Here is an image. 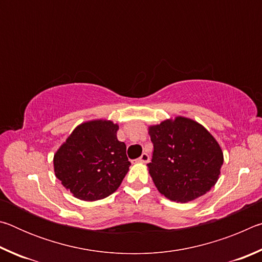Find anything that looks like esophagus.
I'll use <instances>...</instances> for the list:
<instances>
[{
	"mask_svg": "<svg viewBox=\"0 0 262 262\" xmlns=\"http://www.w3.org/2000/svg\"><path fill=\"white\" fill-rule=\"evenodd\" d=\"M150 161V157L148 154H142V156L140 158H137V162L140 163H148Z\"/></svg>",
	"mask_w": 262,
	"mask_h": 262,
	"instance_id": "1",
	"label": "esophagus"
}]
</instances>
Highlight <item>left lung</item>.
I'll return each mask as SVG.
<instances>
[{"instance_id": "8db88e82", "label": "left lung", "mask_w": 262, "mask_h": 262, "mask_svg": "<svg viewBox=\"0 0 262 262\" xmlns=\"http://www.w3.org/2000/svg\"><path fill=\"white\" fill-rule=\"evenodd\" d=\"M154 144L149 173L159 193L171 201L188 202L214 186L223 165L220 144L205 127L177 117L149 127Z\"/></svg>"}]
</instances>
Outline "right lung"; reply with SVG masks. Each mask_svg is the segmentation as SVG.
Masks as SVG:
<instances>
[{"instance_id": "1", "label": "right lung", "mask_w": 262, "mask_h": 262, "mask_svg": "<svg viewBox=\"0 0 262 262\" xmlns=\"http://www.w3.org/2000/svg\"><path fill=\"white\" fill-rule=\"evenodd\" d=\"M119 126L108 120L81 123L54 155L56 178L75 198H107L129 170L126 144L117 137Z\"/></svg>"}]
</instances>
